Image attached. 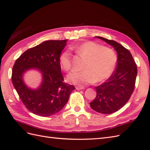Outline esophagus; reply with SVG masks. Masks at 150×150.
I'll return each mask as SVG.
<instances>
[{
  "label": "esophagus",
  "instance_id": "34e87169",
  "mask_svg": "<svg viewBox=\"0 0 150 150\" xmlns=\"http://www.w3.org/2000/svg\"><path fill=\"white\" fill-rule=\"evenodd\" d=\"M85 89V87H83V86H76V90H82V89Z\"/></svg>",
  "mask_w": 150,
  "mask_h": 150
}]
</instances>
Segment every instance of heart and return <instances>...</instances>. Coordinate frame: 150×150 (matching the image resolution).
<instances>
[{
  "label": "heart",
  "instance_id": "heart-1",
  "mask_svg": "<svg viewBox=\"0 0 150 150\" xmlns=\"http://www.w3.org/2000/svg\"><path fill=\"white\" fill-rule=\"evenodd\" d=\"M73 51L86 58L82 67L83 71H73L67 76V80L78 86H84L94 82H100L112 75L117 66V57L113 49L95 43L86 42L71 46ZM59 64L63 70L71 69L70 53L63 51L59 56Z\"/></svg>",
  "mask_w": 150,
  "mask_h": 150
}]
</instances>
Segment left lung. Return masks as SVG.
<instances>
[{
  "mask_svg": "<svg viewBox=\"0 0 150 150\" xmlns=\"http://www.w3.org/2000/svg\"><path fill=\"white\" fill-rule=\"evenodd\" d=\"M96 37L114 48L117 53V63L113 74L106 81L95 87L97 95L90 103V106L98 113L111 114L122 108L131 96L137 69L131 54L124 46L116 41Z\"/></svg>",
  "mask_w": 150,
  "mask_h": 150,
  "instance_id": "8db88e82",
  "label": "left lung"
}]
</instances>
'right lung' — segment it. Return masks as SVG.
Masks as SVG:
<instances>
[{
	"instance_id": "right-lung-1",
	"label": "right lung",
	"mask_w": 150,
	"mask_h": 150,
	"mask_svg": "<svg viewBox=\"0 0 150 150\" xmlns=\"http://www.w3.org/2000/svg\"><path fill=\"white\" fill-rule=\"evenodd\" d=\"M68 40H47L23 52L13 68L12 82L21 101L30 112L41 117H49L63 109L74 86L63 82L59 56ZM30 69L42 75V82L36 89L29 88L23 76Z\"/></svg>"
}]
</instances>
